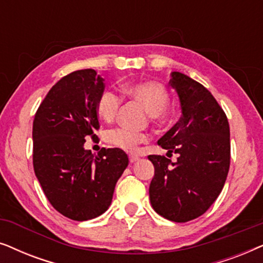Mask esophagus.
Here are the masks:
<instances>
[{"instance_id":"esophagus-1","label":"esophagus","mask_w":263,"mask_h":263,"mask_svg":"<svg viewBox=\"0 0 263 263\" xmlns=\"http://www.w3.org/2000/svg\"><path fill=\"white\" fill-rule=\"evenodd\" d=\"M138 160H139L138 156H129V161H130V163H135V161Z\"/></svg>"}]
</instances>
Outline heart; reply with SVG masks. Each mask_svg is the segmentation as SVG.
<instances>
[{
    "instance_id": "b5f03b06",
    "label": "heart",
    "mask_w": 263,
    "mask_h": 263,
    "mask_svg": "<svg viewBox=\"0 0 263 263\" xmlns=\"http://www.w3.org/2000/svg\"><path fill=\"white\" fill-rule=\"evenodd\" d=\"M124 96L138 100L151 114L153 121H163L166 118V109L170 104V93L164 85L156 81H138L125 84L121 87ZM122 98L112 89H105L97 100V111L100 118L111 122L116 117ZM106 141L111 146L127 152H134L140 143L145 142L148 136L145 133L132 130L128 128H114L106 132Z\"/></svg>"
}]
</instances>
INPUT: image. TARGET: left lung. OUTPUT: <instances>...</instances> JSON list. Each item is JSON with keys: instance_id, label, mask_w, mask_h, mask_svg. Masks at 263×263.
I'll list each match as a JSON object with an SVG mask.
<instances>
[{"instance_id": "1", "label": "left lung", "mask_w": 263, "mask_h": 263, "mask_svg": "<svg viewBox=\"0 0 263 263\" xmlns=\"http://www.w3.org/2000/svg\"><path fill=\"white\" fill-rule=\"evenodd\" d=\"M168 84L177 92L182 116L158 145L179 157L172 163L148 156L154 165L149 200L161 217L186 222L202 215L221 193L230 168V127L224 110L200 82L172 71Z\"/></svg>"}]
</instances>
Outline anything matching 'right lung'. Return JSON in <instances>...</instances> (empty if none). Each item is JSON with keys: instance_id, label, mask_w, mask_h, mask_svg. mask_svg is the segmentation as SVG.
<instances>
[{"instance_id": "1", "label": "right lung", "mask_w": 263, "mask_h": 263, "mask_svg": "<svg viewBox=\"0 0 263 263\" xmlns=\"http://www.w3.org/2000/svg\"><path fill=\"white\" fill-rule=\"evenodd\" d=\"M104 87L95 69L73 71L52 86L34 115V174L52 207L71 220L103 214L129 163L121 148L97 156L84 148L87 136L97 138V100Z\"/></svg>"}]
</instances>
